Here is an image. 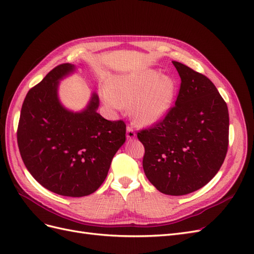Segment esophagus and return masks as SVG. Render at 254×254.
<instances>
[{
    "mask_svg": "<svg viewBox=\"0 0 254 254\" xmlns=\"http://www.w3.org/2000/svg\"><path fill=\"white\" fill-rule=\"evenodd\" d=\"M126 136H127V139H129V140L134 139V137H135V132H134V130H133L132 127H130V126L127 127V134H126Z\"/></svg>",
    "mask_w": 254,
    "mask_h": 254,
    "instance_id": "esophagus-1",
    "label": "esophagus"
}]
</instances>
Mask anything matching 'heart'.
Listing matches in <instances>:
<instances>
[{"label":"heart","instance_id":"heart-1","mask_svg":"<svg viewBox=\"0 0 254 254\" xmlns=\"http://www.w3.org/2000/svg\"><path fill=\"white\" fill-rule=\"evenodd\" d=\"M177 83L156 70H141L112 77L103 92L107 105L115 109L131 106L134 121L150 125L170 112L175 102Z\"/></svg>","mask_w":254,"mask_h":254}]
</instances>
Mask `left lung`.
Masks as SVG:
<instances>
[{"instance_id": "1", "label": "left lung", "mask_w": 254, "mask_h": 254, "mask_svg": "<svg viewBox=\"0 0 254 254\" xmlns=\"http://www.w3.org/2000/svg\"><path fill=\"white\" fill-rule=\"evenodd\" d=\"M181 78L175 105L165 117L137 132L145 148L144 173L161 193L187 195L204 187L224 163L229 112L214 83L173 61Z\"/></svg>"}]
</instances>
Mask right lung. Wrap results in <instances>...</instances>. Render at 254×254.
<instances>
[{"mask_svg": "<svg viewBox=\"0 0 254 254\" xmlns=\"http://www.w3.org/2000/svg\"><path fill=\"white\" fill-rule=\"evenodd\" d=\"M73 70L70 64H59L28 91L17 140L23 162L42 187L58 195L82 197L105 181L115 152L126 140V124L97 113L95 93L80 113L60 105L58 80Z\"/></svg>", "mask_w": 254, "mask_h": 254, "instance_id": "obj_1", "label": "right lung"}]
</instances>
